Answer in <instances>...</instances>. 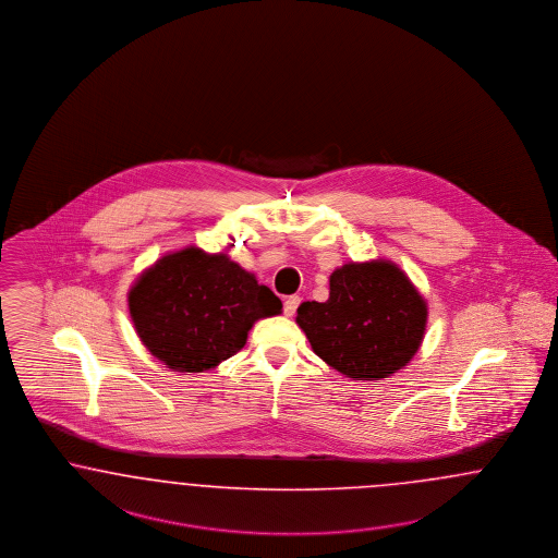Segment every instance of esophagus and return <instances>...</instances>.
<instances>
[{
    "label": "esophagus",
    "instance_id": "esophagus-1",
    "mask_svg": "<svg viewBox=\"0 0 558 558\" xmlns=\"http://www.w3.org/2000/svg\"><path fill=\"white\" fill-rule=\"evenodd\" d=\"M299 303H301V296H296V294H292V296H289V299L284 301V315H287V317H292V315L296 313V307H299Z\"/></svg>",
    "mask_w": 558,
    "mask_h": 558
}]
</instances>
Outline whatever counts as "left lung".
Listing matches in <instances>:
<instances>
[{
  "label": "left lung",
  "instance_id": "1",
  "mask_svg": "<svg viewBox=\"0 0 558 558\" xmlns=\"http://www.w3.org/2000/svg\"><path fill=\"white\" fill-rule=\"evenodd\" d=\"M296 324L313 353L342 376L381 379L420 351L427 303L397 264L351 262L332 271L328 301L301 303Z\"/></svg>",
  "mask_w": 558,
  "mask_h": 558
}]
</instances>
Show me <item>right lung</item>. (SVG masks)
<instances>
[{
  "label": "right lung",
  "mask_w": 558,
  "mask_h": 558,
  "mask_svg": "<svg viewBox=\"0 0 558 558\" xmlns=\"http://www.w3.org/2000/svg\"><path fill=\"white\" fill-rule=\"evenodd\" d=\"M129 312L154 357L172 372L201 374L236 355L253 324L282 313V301L226 253L186 246L134 280Z\"/></svg>",
  "instance_id": "1"
}]
</instances>
